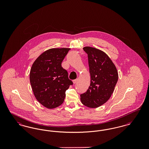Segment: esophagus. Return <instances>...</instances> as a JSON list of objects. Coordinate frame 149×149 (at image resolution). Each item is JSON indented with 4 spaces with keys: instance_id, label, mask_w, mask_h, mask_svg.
Masks as SVG:
<instances>
[{
    "instance_id": "34e87169",
    "label": "esophagus",
    "mask_w": 149,
    "mask_h": 149,
    "mask_svg": "<svg viewBox=\"0 0 149 149\" xmlns=\"http://www.w3.org/2000/svg\"><path fill=\"white\" fill-rule=\"evenodd\" d=\"M77 79H75V80H72V82H73L74 84H75V83H77Z\"/></svg>"
}]
</instances>
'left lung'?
<instances>
[{"label":"left lung","instance_id":"left-lung-1","mask_svg":"<svg viewBox=\"0 0 149 149\" xmlns=\"http://www.w3.org/2000/svg\"><path fill=\"white\" fill-rule=\"evenodd\" d=\"M83 50L88 54L91 84L86 92L80 94V100L85 106L97 108L107 102L113 93L118 71L104 52L89 46Z\"/></svg>","mask_w":149,"mask_h":149}]
</instances>
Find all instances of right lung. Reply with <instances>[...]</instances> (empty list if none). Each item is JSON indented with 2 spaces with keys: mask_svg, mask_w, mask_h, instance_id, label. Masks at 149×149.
<instances>
[{
  "mask_svg": "<svg viewBox=\"0 0 149 149\" xmlns=\"http://www.w3.org/2000/svg\"><path fill=\"white\" fill-rule=\"evenodd\" d=\"M69 48L51 49L37 58L31 69L30 83L36 99L49 109L64 102L65 92L72 81L68 71L63 68V61Z\"/></svg>",
  "mask_w": 149,
  "mask_h": 149,
  "instance_id": "add662e5",
  "label": "right lung"
}]
</instances>
